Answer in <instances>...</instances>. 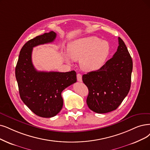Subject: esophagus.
Segmentation results:
<instances>
[{"label":"esophagus","instance_id":"34e87169","mask_svg":"<svg viewBox=\"0 0 150 150\" xmlns=\"http://www.w3.org/2000/svg\"><path fill=\"white\" fill-rule=\"evenodd\" d=\"M77 81H79V82H82V75L81 74H77Z\"/></svg>","mask_w":150,"mask_h":150}]
</instances>
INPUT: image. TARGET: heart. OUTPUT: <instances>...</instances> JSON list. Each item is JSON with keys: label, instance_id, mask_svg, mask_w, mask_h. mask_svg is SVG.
Masks as SVG:
<instances>
[{"label": "heart", "instance_id": "heart-1", "mask_svg": "<svg viewBox=\"0 0 150 150\" xmlns=\"http://www.w3.org/2000/svg\"><path fill=\"white\" fill-rule=\"evenodd\" d=\"M110 51L107 41L95 36H88L72 41L68 47V54L64 53V57L68 62L71 58L74 60H80L83 70L92 71L102 67Z\"/></svg>", "mask_w": 150, "mask_h": 150}]
</instances>
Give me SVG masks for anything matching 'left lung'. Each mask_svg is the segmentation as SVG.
<instances>
[{
    "label": "left lung",
    "instance_id": "1",
    "mask_svg": "<svg viewBox=\"0 0 150 150\" xmlns=\"http://www.w3.org/2000/svg\"><path fill=\"white\" fill-rule=\"evenodd\" d=\"M118 41L117 51L111 59L99 69L82 76L88 89L87 104L97 113L116 110L130 91L132 59L124 41L120 38Z\"/></svg>",
    "mask_w": 150,
    "mask_h": 150
}]
</instances>
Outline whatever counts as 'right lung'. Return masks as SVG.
Masks as SVG:
<instances>
[{"mask_svg":"<svg viewBox=\"0 0 150 150\" xmlns=\"http://www.w3.org/2000/svg\"><path fill=\"white\" fill-rule=\"evenodd\" d=\"M57 34L50 31L28 40L18 57L15 76L21 99L35 115L52 117L61 111L63 105L62 92L77 81L76 73L38 71L32 62L33 47L54 41Z\"/></svg>","mask_w":150,"mask_h":150,"instance_id":"right-lung-1","label":"right lung"}]
</instances>
